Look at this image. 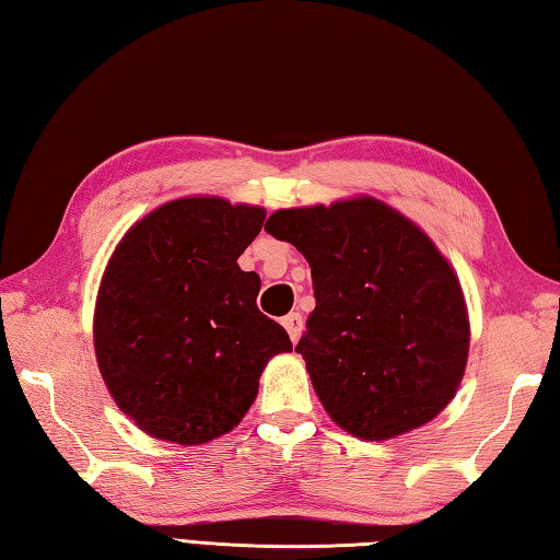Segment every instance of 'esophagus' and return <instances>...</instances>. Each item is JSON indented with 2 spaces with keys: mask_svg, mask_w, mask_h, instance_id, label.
I'll list each match as a JSON object with an SVG mask.
<instances>
[{
  "mask_svg": "<svg viewBox=\"0 0 560 560\" xmlns=\"http://www.w3.org/2000/svg\"><path fill=\"white\" fill-rule=\"evenodd\" d=\"M282 326H284V330H288V334H290L292 343H296V340H300V336H302L304 318H302V314H300V312H290L288 316L282 318Z\"/></svg>",
  "mask_w": 560,
  "mask_h": 560,
  "instance_id": "1",
  "label": "esophagus"
}]
</instances>
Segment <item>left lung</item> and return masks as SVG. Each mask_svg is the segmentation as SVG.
I'll list each match as a JSON object with an SVG mask.
<instances>
[{"label":"left lung","mask_w":560,"mask_h":560,"mask_svg":"<svg viewBox=\"0 0 560 560\" xmlns=\"http://www.w3.org/2000/svg\"><path fill=\"white\" fill-rule=\"evenodd\" d=\"M266 232L312 268L316 306L294 350L328 416L360 440L435 418L469 355L462 284L435 244L374 198L278 210Z\"/></svg>","instance_id":"left-lung-1"}]
</instances>
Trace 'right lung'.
I'll use <instances>...</instances> for the list:
<instances>
[{
    "mask_svg": "<svg viewBox=\"0 0 560 560\" xmlns=\"http://www.w3.org/2000/svg\"><path fill=\"white\" fill-rule=\"evenodd\" d=\"M266 210L180 198L122 236L94 314L98 370L113 401L156 440L202 444L234 430L288 330L256 306L260 278L236 258Z\"/></svg>",
    "mask_w": 560,
    "mask_h": 560,
    "instance_id": "add662e5",
    "label": "right lung"
}]
</instances>
